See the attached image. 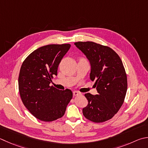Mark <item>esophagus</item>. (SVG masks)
<instances>
[{
  "instance_id": "1",
  "label": "esophagus",
  "mask_w": 148,
  "mask_h": 148,
  "mask_svg": "<svg viewBox=\"0 0 148 148\" xmlns=\"http://www.w3.org/2000/svg\"><path fill=\"white\" fill-rule=\"evenodd\" d=\"M80 95V92H78V91H74L73 92V95L75 96H77V95Z\"/></svg>"
}]
</instances>
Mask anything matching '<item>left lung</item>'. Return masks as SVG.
Instances as JSON below:
<instances>
[{"label": "left lung", "mask_w": 148, "mask_h": 148, "mask_svg": "<svg viewBox=\"0 0 148 148\" xmlns=\"http://www.w3.org/2000/svg\"><path fill=\"white\" fill-rule=\"evenodd\" d=\"M90 61V78L95 80L98 95L87 93V107L83 109L86 119L101 123L111 119L124 101L127 88V75L120 58L109 47L95 42H74Z\"/></svg>", "instance_id": "left-lung-1"}]
</instances>
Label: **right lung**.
Masks as SVG:
<instances>
[{
	"mask_svg": "<svg viewBox=\"0 0 148 148\" xmlns=\"http://www.w3.org/2000/svg\"><path fill=\"white\" fill-rule=\"evenodd\" d=\"M70 44L48 45L32 52L21 67L18 90L21 100L32 114L41 121L52 122L62 117L72 92L50 86Z\"/></svg>",
	"mask_w": 148,
	"mask_h": 148,
	"instance_id": "1",
	"label": "right lung"
}]
</instances>
